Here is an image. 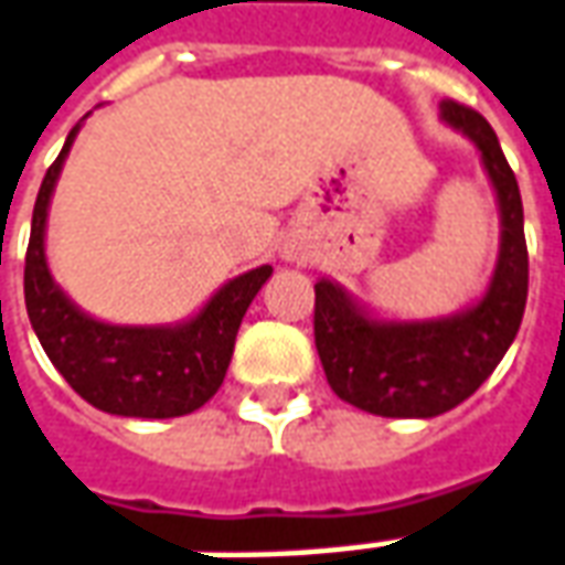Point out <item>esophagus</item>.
I'll list each match as a JSON object with an SVG mask.
<instances>
[{"instance_id":"1","label":"esophagus","mask_w":565,"mask_h":565,"mask_svg":"<svg viewBox=\"0 0 565 565\" xmlns=\"http://www.w3.org/2000/svg\"><path fill=\"white\" fill-rule=\"evenodd\" d=\"M284 259H290V263H294V259H299V254H296V250H284Z\"/></svg>"}]
</instances>
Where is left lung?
<instances>
[{"label":"left lung","instance_id":"8db88e82","mask_svg":"<svg viewBox=\"0 0 565 565\" xmlns=\"http://www.w3.org/2000/svg\"><path fill=\"white\" fill-rule=\"evenodd\" d=\"M440 121L471 140L499 204V256L483 294L440 318H388L342 284H315V345L330 388L373 416L431 419L483 385L511 349L530 290L523 201L499 137L475 109L447 100Z\"/></svg>","mask_w":565,"mask_h":565}]
</instances>
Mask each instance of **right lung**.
<instances>
[{"instance_id": "add662e5", "label": "right lung", "mask_w": 565, "mask_h": 565, "mask_svg": "<svg viewBox=\"0 0 565 565\" xmlns=\"http://www.w3.org/2000/svg\"><path fill=\"white\" fill-rule=\"evenodd\" d=\"M85 118L70 131L35 199L23 269L26 315L51 364L90 406L128 419L186 416L220 392L244 311L271 278V266L226 281L177 323H109L76 306L51 275L45 232L63 161Z\"/></svg>"}]
</instances>
